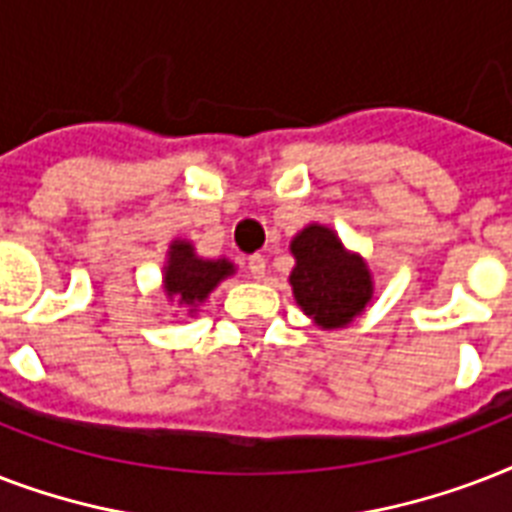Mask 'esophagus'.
Wrapping results in <instances>:
<instances>
[{
	"instance_id": "1",
	"label": "esophagus",
	"mask_w": 512,
	"mask_h": 512,
	"mask_svg": "<svg viewBox=\"0 0 512 512\" xmlns=\"http://www.w3.org/2000/svg\"><path fill=\"white\" fill-rule=\"evenodd\" d=\"M247 268H249V276H252V279H257V281L265 279V257L263 255H249Z\"/></svg>"
}]
</instances>
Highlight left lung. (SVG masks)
Segmentation results:
<instances>
[{"instance_id": "obj_1", "label": "left lung", "mask_w": 512, "mask_h": 512, "mask_svg": "<svg viewBox=\"0 0 512 512\" xmlns=\"http://www.w3.org/2000/svg\"><path fill=\"white\" fill-rule=\"evenodd\" d=\"M289 252L295 257L289 273L295 303L319 329H345L372 303L369 265L358 252H350L329 225H305L289 241Z\"/></svg>"}]
</instances>
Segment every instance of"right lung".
Masks as SVG:
<instances>
[{"label": "right lung", "instance_id": "1", "mask_svg": "<svg viewBox=\"0 0 512 512\" xmlns=\"http://www.w3.org/2000/svg\"><path fill=\"white\" fill-rule=\"evenodd\" d=\"M233 273H236V265L228 257H217V260L199 257L191 241L175 239L164 260L162 292L167 303L185 308L188 316H196L204 300L212 295V289Z\"/></svg>", "mask_w": 512, "mask_h": 512}]
</instances>
